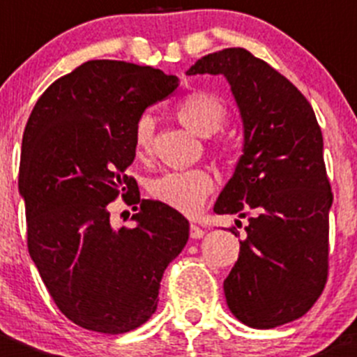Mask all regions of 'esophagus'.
<instances>
[{
	"instance_id": "esophagus-1",
	"label": "esophagus",
	"mask_w": 357,
	"mask_h": 357,
	"mask_svg": "<svg viewBox=\"0 0 357 357\" xmlns=\"http://www.w3.org/2000/svg\"><path fill=\"white\" fill-rule=\"evenodd\" d=\"M190 236L192 238H202L204 236V229L197 225H190Z\"/></svg>"
}]
</instances>
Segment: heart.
Segmentation results:
<instances>
[{"mask_svg":"<svg viewBox=\"0 0 357 357\" xmlns=\"http://www.w3.org/2000/svg\"><path fill=\"white\" fill-rule=\"evenodd\" d=\"M176 117L193 135L208 138L221 131L229 117L226 103L218 95L208 91H193L176 105ZM153 117L143 114L135 124V150L138 157H149L153 143ZM214 153L221 158L229 157L226 146H214ZM214 188V179L205 169L169 171L149 183L146 190L153 200L181 212L197 214L205 199Z\"/></svg>","mask_w":357,"mask_h":357,"instance_id":"heart-1","label":"heart"}]
</instances>
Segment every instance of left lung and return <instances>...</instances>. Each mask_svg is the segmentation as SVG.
<instances>
[{"mask_svg":"<svg viewBox=\"0 0 357 357\" xmlns=\"http://www.w3.org/2000/svg\"><path fill=\"white\" fill-rule=\"evenodd\" d=\"M186 74L225 75L243 121V155L214 205L248 218L225 280L228 307L252 328L285 325L312 307L328 278L333 193L321 128L289 79L243 48L202 56Z\"/></svg>","mask_w":357,"mask_h":357,"instance_id":"left-lung-1","label":"left lung"}]
</instances>
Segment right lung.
<instances>
[{
    "label": "right lung",
    "mask_w": 357,
    "mask_h": 357,
    "mask_svg": "<svg viewBox=\"0 0 357 357\" xmlns=\"http://www.w3.org/2000/svg\"><path fill=\"white\" fill-rule=\"evenodd\" d=\"M176 88V75L150 66L89 60L56 79L29 115L19 172L29 254L56 307L91 332L143 325L188 242V219L139 199L126 174L136 121ZM119 195L140 204L136 229L111 228L108 204Z\"/></svg>",
    "instance_id": "add662e5"
}]
</instances>
